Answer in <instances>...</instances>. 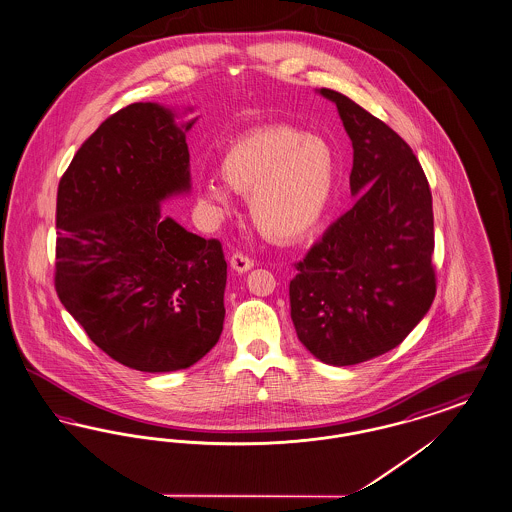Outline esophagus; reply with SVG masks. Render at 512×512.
I'll return each mask as SVG.
<instances>
[{"mask_svg": "<svg viewBox=\"0 0 512 512\" xmlns=\"http://www.w3.org/2000/svg\"><path fill=\"white\" fill-rule=\"evenodd\" d=\"M230 266L236 270V272H247L251 266H253V259L247 257L244 253L236 251L232 257H230Z\"/></svg>", "mask_w": 512, "mask_h": 512, "instance_id": "obj_1", "label": "esophagus"}]
</instances>
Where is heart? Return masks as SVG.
<instances>
[{
    "mask_svg": "<svg viewBox=\"0 0 512 512\" xmlns=\"http://www.w3.org/2000/svg\"><path fill=\"white\" fill-rule=\"evenodd\" d=\"M224 183L209 181L204 196L230 211V190L249 198L257 228L274 240H299L318 225L335 186L328 141L289 125L263 127L238 139L221 162Z\"/></svg>",
    "mask_w": 512,
    "mask_h": 512,
    "instance_id": "b5f03b06",
    "label": "heart"
}]
</instances>
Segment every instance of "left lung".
Listing matches in <instances>:
<instances>
[{
	"label": "left lung",
	"mask_w": 512,
	"mask_h": 512,
	"mask_svg": "<svg viewBox=\"0 0 512 512\" xmlns=\"http://www.w3.org/2000/svg\"><path fill=\"white\" fill-rule=\"evenodd\" d=\"M320 93L352 141L350 190H365L295 263L291 320L320 362L354 366L398 347L434 301L432 194L394 129L343 93Z\"/></svg>",
	"instance_id": "obj_1"
}]
</instances>
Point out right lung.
Wrapping results in <instances>:
<instances>
[{"instance_id":"1","label":"right lung","mask_w":512,"mask_h":512,"mask_svg":"<svg viewBox=\"0 0 512 512\" xmlns=\"http://www.w3.org/2000/svg\"><path fill=\"white\" fill-rule=\"evenodd\" d=\"M192 123L160 104L125 106L80 146L57 192L62 305L112 360L148 373L190 368L225 322L221 242L160 207L190 188Z\"/></svg>"}]
</instances>
